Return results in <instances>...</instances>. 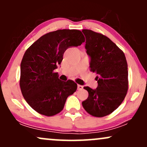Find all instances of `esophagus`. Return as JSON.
I'll return each mask as SVG.
<instances>
[{"label": "esophagus", "mask_w": 147, "mask_h": 147, "mask_svg": "<svg viewBox=\"0 0 147 147\" xmlns=\"http://www.w3.org/2000/svg\"><path fill=\"white\" fill-rule=\"evenodd\" d=\"M83 88H84L83 86H82V85H77V89H78L79 90H82V89H83Z\"/></svg>", "instance_id": "1"}]
</instances>
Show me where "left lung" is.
<instances>
[{
    "instance_id": "8db88e82",
    "label": "left lung",
    "mask_w": 147,
    "mask_h": 147,
    "mask_svg": "<svg viewBox=\"0 0 147 147\" xmlns=\"http://www.w3.org/2000/svg\"><path fill=\"white\" fill-rule=\"evenodd\" d=\"M85 48L90 58V68L97 74L98 86L84 88L88 92L82 102L91 115L102 117L111 114L122 104L128 90V65L124 52L110 38L90 30H83Z\"/></svg>"
}]
</instances>
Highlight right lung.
I'll return each instance as SVG.
<instances>
[{
  "mask_svg": "<svg viewBox=\"0 0 147 147\" xmlns=\"http://www.w3.org/2000/svg\"><path fill=\"white\" fill-rule=\"evenodd\" d=\"M85 41L77 30H59L40 37L25 52L21 63L20 87L25 101L38 113L55 115L63 110L77 90L73 81L60 80L57 68L65 50Z\"/></svg>",
  "mask_w": 147,
  "mask_h": 147,
  "instance_id": "obj_1",
  "label": "right lung"
}]
</instances>
